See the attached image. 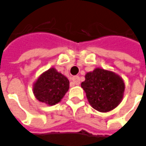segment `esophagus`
<instances>
[{
	"instance_id": "esophagus-1",
	"label": "esophagus",
	"mask_w": 146,
	"mask_h": 146,
	"mask_svg": "<svg viewBox=\"0 0 146 146\" xmlns=\"http://www.w3.org/2000/svg\"><path fill=\"white\" fill-rule=\"evenodd\" d=\"M80 84V80L79 76H73L72 77V82L70 83L71 85H79Z\"/></svg>"
}]
</instances>
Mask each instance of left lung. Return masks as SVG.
<instances>
[{
    "label": "left lung",
    "mask_w": 146,
    "mask_h": 146,
    "mask_svg": "<svg viewBox=\"0 0 146 146\" xmlns=\"http://www.w3.org/2000/svg\"><path fill=\"white\" fill-rule=\"evenodd\" d=\"M81 87L93 109L108 112L116 108L123 100L125 84L122 77L111 70L95 68L85 75Z\"/></svg>",
    "instance_id": "8db88e82"
}]
</instances>
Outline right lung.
<instances>
[{
  "mask_svg": "<svg viewBox=\"0 0 146 146\" xmlns=\"http://www.w3.org/2000/svg\"><path fill=\"white\" fill-rule=\"evenodd\" d=\"M68 79L55 68L43 72L33 84V93L37 100L48 106L61 102L69 89Z\"/></svg>",
  "mask_w": 146,
  "mask_h": 146,
  "instance_id": "right-lung-1",
  "label": "right lung"
}]
</instances>
